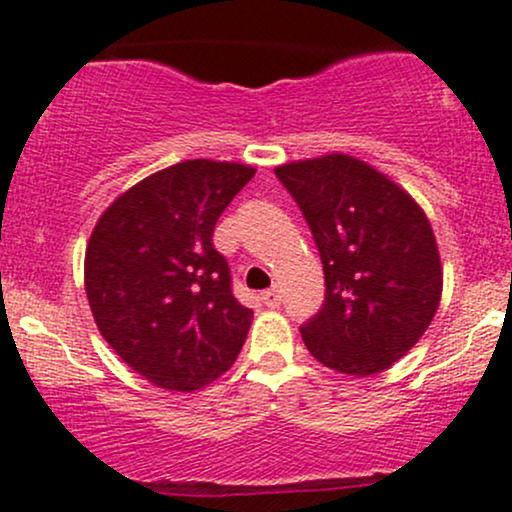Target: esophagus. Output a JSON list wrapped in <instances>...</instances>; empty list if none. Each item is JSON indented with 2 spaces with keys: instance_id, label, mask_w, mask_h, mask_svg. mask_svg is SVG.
I'll list each match as a JSON object with an SVG mask.
<instances>
[{
  "instance_id": "34e87169",
  "label": "esophagus",
  "mask_w": 512,
  "mask_h": 512,
  "mask_svg": "<svg viewBox=\"0 0 512 512\" xmlns=\"http://www.w3.org/2000/svg\"><path fill=\"white\" fill-rule=\"evenodd\" d=\"M261 300H263V304H266V307L275 309V307H280V300H283V295H280L278 287H273V290L261 292Z\"/></svg>"
}]
</instances>
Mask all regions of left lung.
<instances>
[{
	"label": "left lung",
	"instance_id": "8db88e82",
	"mask_svg": "<svg viewBox=\"0 0 512 512\" xmlns=\"http://www.w3.org/2000/svg\"><path fill=\"white\" fill-rule=\"evenodd\" d=\"M275 176L300 205L324 263L326 300L302 326L321 365L367 377L416 346L442 297L433 227L399 183L350 154L297 159Z\"/></svg>",
	"mask_w": 512,
	"mask_h": 512
}]
</instances>
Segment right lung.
Listing matches in <instances>:
<instances>
[{
	"label": "right lung",
	"mask_w": 512,
	"mask_h": 512,
	"mask_svg": "<svg viewBox=\"0 0 512 512\" xmlns=\"http://www.w3.org/2000/svg\"><path fill=\"white\" fill-rule=\"evenodd\" d=\"M254 166L186 159L120 193L84 254V290L106 343L157 387L195 392L237 360L254 312L212 246Z\"/></svg>",
	"instance_id": "obj_1"
}]
</instances>
